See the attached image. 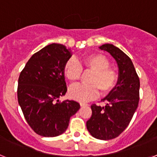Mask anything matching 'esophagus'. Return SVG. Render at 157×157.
Returning a JSON list of instances; mask_svg holds the SVG:
<instances>
[{
	"label": "esophagus",
	"instance_id": "1",
	"mask_svg": "<svg viewBox=\"0 0 157 157\" xmlns=\"http://www.w3.org/2000/svg\"><path fill=\"white\" fill-rule=\"evenodd\" d=\"M80 105H81L82 107H84V106H87V105H88V104L85 103V102H81V103H80Z\"/></svg>",
	"mask_w": 157,
	"mask_h": 157
}]
</instances>
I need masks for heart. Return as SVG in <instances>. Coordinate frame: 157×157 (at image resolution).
Returning <instances> with one entry per match:
<instances>
[{
  "label": "heart",
  "instance_id": "heart-1",
  "mask_svg": "<svg viewBox=\"0 0 157 157\" xmlns=\"http://www.w3.org/2000/svg\"><path fill=\"white\" fill-rule=\"evenodd\" d=\"M109 66L110 62L108 58L100 53L86 55L80 62L69 59L63 66V74L71 82H75L79 79L82 69L93 71L88 81L90 85L72 86L69 89V97L75 101L86 102L98 95V88L102 94L110 93L117 84L118 74Z\"/></svg>",
  "mask_w": 157,
  "mask_h": 157
}]
</instances>
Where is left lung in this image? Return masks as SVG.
<instances>
[{
	"label": "left lung",
	"mask_w": 157,
	"mask_h": 157,
	"mask_svg": "<svg viewBox=\"0 0 157 157\" xmlns=\"http://www.w3.org/2000/svg\"><path fill=\"white\" fill-rule=\"evenodd\" d=\"M99 48L116 59L119 78L116 87L101 100L106 105H91L92 116L86 128L94 138L110 140L120 135L132 119L139 102L140 81L131 59L121 49L112 44H104Z\"/></svg>",
	"instance_id": "obj_1"
}]
</instances>
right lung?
Wrapping results in <instances>:
<instances>
[{
	"label": "right lung",
	"instance_id": "1",
	"mask_svg": "<svg viewBox=\"0 0 157 157\" xmlns=\"http://www.w3.org/2000/svg\"><path fill=\"white\" fill-rule=\"evenodd\" d=\"M71 56L70 48L52 43L34 53L19 75V105L30 127L43 137L63 134L80 109L77 101L58 99L67 92L63 66Z\"/></svg>",
	"mask_w": 157,
	"mask_h": 157
}]
</instances>
